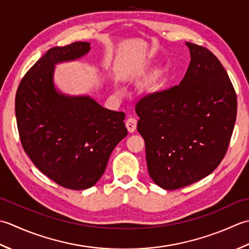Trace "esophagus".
I'll list each match as a JSON object with an SVG mask.
<instances>
[{"label":"esophagus","mask_w":249,"mask_h":249,"mask_svg":"<svg viewBox=\"0 0 249 249\" xmlns=\"http://www.w3.org/2000/svg\"><path fill=\"white\" fill-rule=\"evenodd\" d=\"M136 124H138V121H136L135 118H128L125 121V126L130 133H133V132L136 130Z\"/></svg>","instance_id":"esophagus-1"}]
</instances>
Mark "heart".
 I'll list each match as a JSON object with an SVG mask.
<instances>
[{"label":"heart","instance_id":"1","mask_svg":"<svg viewBox=\"0 0 249 249\" xmlns=\"http://www.w3.org/2000/svg\"><path fill=\"white\" fill-rule=\"evenodd\" d=\"M143 76H144V71H139V72L134 75V78L139 79V78H141V77H143ZM157 88H158V86L156 85L155 87H154V90H156Z\"/></svg>","mask_w":249,"mask_h":249}]
</instances>
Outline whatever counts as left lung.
I'll use <instances>...</instances> for the list:
<instances>
[{
	"label": "left lung",
	"mask_w": 249,
	"mask_h": 249,
	"mask_svg": "<svg viewBox=\"0 0 249 249\" xmlns=\"http://www.w3.org/2000/svg\"><path fill=\"white\" fill-rule=\"evenodd\" d=\"M190 63L178 86L135 106L156 185L174 190L210 175L227 153L236 118L234 88L209 49L186 43Z\"/></svg>",
	"instance_id": "8db88e82"
}]
</instances>
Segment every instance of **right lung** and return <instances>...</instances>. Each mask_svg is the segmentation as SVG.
Here are the masks:
<instances>
[{
    "mask_svg": "<svg viewBox=\"0 0 249 249\" xmlns=\"http://www.w3.org/2000/svg\"><path fill=\"white\" fill-rule=\"evenodd\" d=\"M90 45L75 42L49 49L24 75L15 102L25 154L43 174L74 190L95 185L111 151L128 134L123 111L104 108L87 94H65L55 87V64L83 58Z\"/></svg>",
    "mask_w": 249,
    "mask_h": 249,
    "instance_id": "obj_1",
    "label": "right lung"
}]
</instances>
